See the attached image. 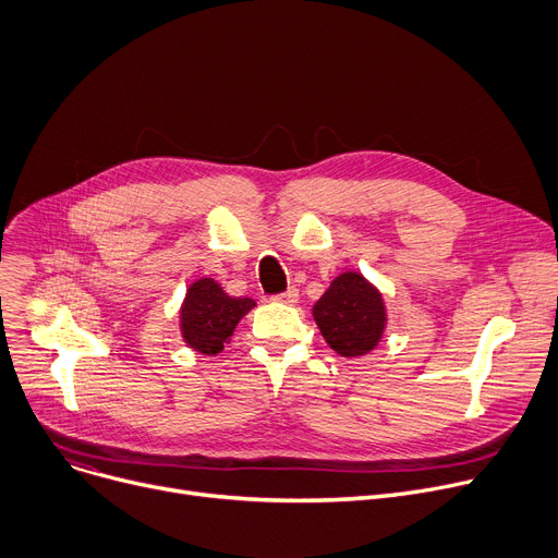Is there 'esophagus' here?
I'll use <instances>...</instances> for the list:
<instances>
[{
	"mask_svg": "<svg viewBox=\"0 0 558 558\" xmlns=\"http://www.w3.org/2000/svg\"><path fill=\"white\" fill-rule=\"evenodd\" d=\"M299 299H301V293H299V289H295V287H289L284 293L276 295V301L282 303V305H295V303H299Z\"/></svg>",
	"mask_w": 558,
	"mask_h": 558,
	"instance_id": "34e87169",
	"label": "esophagus"
}]
</instances>
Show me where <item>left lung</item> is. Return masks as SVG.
I'll return each instance as SVG.
<instances>
[{
  "label": "left lung",
  "mask_w": 558,
  "mask_h": 558,
  "mask_svg": "<svg viewBox=\"0 0 558 558\" xmlns=\"http://www.w3.org/2000/svg\"><path fill=\"white\" fill-rule=\"evenodd\" d=\"M312 316L325 343L345 359L377 350L388 325L384 293L361 271H343L333 278L314 303Z\"/></svg>",
  "instance_id": "1"
}]
</instances>
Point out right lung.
Wrapping results in <instances>:
<instances>
[{
  "mask_svg": "<svg viewBox=\"0 0 558 558\" xmlns=\"http://www.w3.org/2000/svg\"><path fill=\"white\" fill-rule=\"evenodd\" d=\"M255 307L253 299H233L213 278H197L185 289L179 331L191 350L215 356L231 343L238 323Z\"/></svg>",
  "mask_w": 558,
  "mask_h": 558,
  "instance_id": "right-lung-1",
  "label": "right lung"
}]
</instances>
